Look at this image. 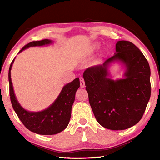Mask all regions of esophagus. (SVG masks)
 Returning <instances> with one entry per match:
<instances>
[{
	"label": "esophagus",
	"mask_w": 160,
	"mask_h": 160,
	"mask_svg": "<svg viewBox=\"0 0 160 160\" xmlns=\"http://www.w3.org/2000/svg\"><path fill=\"white\" fill-rule=\"evenodd\" d=\"M80 85H81V87H85V82H84V78L83 77H80Z\"/></svg>",
	"instance_id": "1"
}]
</instances>
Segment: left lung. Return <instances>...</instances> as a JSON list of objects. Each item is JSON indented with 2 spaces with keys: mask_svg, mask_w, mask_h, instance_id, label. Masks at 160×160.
<instances>
[{
  "mask_svg": "<svg viewBox=\"0 0 160 160\" xmlns=\"http://www.w3.org/2000/svg\"><path fill=\"white\" fill-rule=\"evenodd\" d=\"M119 61L126 68L125 78L113 80L108 68ZM150 67L135 44L119 41L116 53L102 65L89 67L83 74L89 102L100 125L112 130H126L141 119L151 96Z\"/></svg>",
  "mask_w": 160,
  "mask_h": 160,
  "instance_id": "left-lung-1",
  "label": "left lung"
}]
</instances>
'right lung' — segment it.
Here are the masks:
<instances>
[{
  "instance_id": "right-lung-1",
  "label": "right lung",
  "mask_w": 160,
  "mask_h": 160,
  "mask_svg": "<svg viewBox=\"0 0 160 160\" xmlns=\"http://www.w3.org/2000/svg\"><path fill=\"white\" fill-rule=\"evenodd\" d=\"M49 39L32 41L26 44L19 53L30 47H41L52 43ZM14 59L11 63L8 71L9 95L13 108L19 119L28 130L39 135H54L64 130L68 125L71 117V108L76 91L80 87L79 78H76L73 82L63 87L60 95L53 103L45 110L38 112L26 111L17 100L11 78V70Z\"/></svg>"
}]
</instances>
